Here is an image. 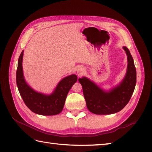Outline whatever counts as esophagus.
I'll return each instance as SVG.
<instances>
[{
    "label": "esophagus",
    "mask_w": 152,
    "mask_h": 152,
    "mask_svg": "<svg viewBox=\"0 0 152 152\" xmlns=\"http://www.w3.org/2000/svg\"><path fill=\"white\" fill-rule=\"evenodd\" d=\"M83 71H84V69H83V68H82V67H80V68H78V69H77V72L78 73L79 75H80V74H83Z\"/></svg>",
    "instance_id": "esophagus-1"
}]
</instances>
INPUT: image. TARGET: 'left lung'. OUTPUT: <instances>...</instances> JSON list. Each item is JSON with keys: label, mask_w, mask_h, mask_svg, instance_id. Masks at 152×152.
<instances>
[{"label": "left lung", "mask_w": 152, "mask_h": 152, "mask_svg": "<svg viewBox=\"0 0 152 152\" xmlns=\"http://www.w3.org/2000/svg\"><path fill=\"white\" fill-rule=\"evenodd\" d=\"M127 57L125 77L119 84L105 90L87 77L80 78L87 108L95 114L108 115L117 113L127 104L133 95L137 82V72L129 50L123 47Z\"/></svg>", "instance_id": "left-lung-1"}]
</instances>
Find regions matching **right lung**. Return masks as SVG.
Returning <instances> with one entry per match:
<instances>
[{
  "label": "right lung",
  "instance_id": "add662e5",
  "mask_svg": "<svg viewBox=\"0 0 152 152\" xmlns=\"http://www.w3.org/2000/svg\"><path fill=\"white\" fill-rule=\"evenodd\" d=\"M23 50L19 57L16 72V82L19 92L27 107L35 114L53 115L62 112L68 93L77 81L76 74H71L58 83L53 92L44 94L35 91L25 81L23 70Z\"/></svg>",
  "mask_w": 152,
  "mask_h": 152
}]
</instances>
